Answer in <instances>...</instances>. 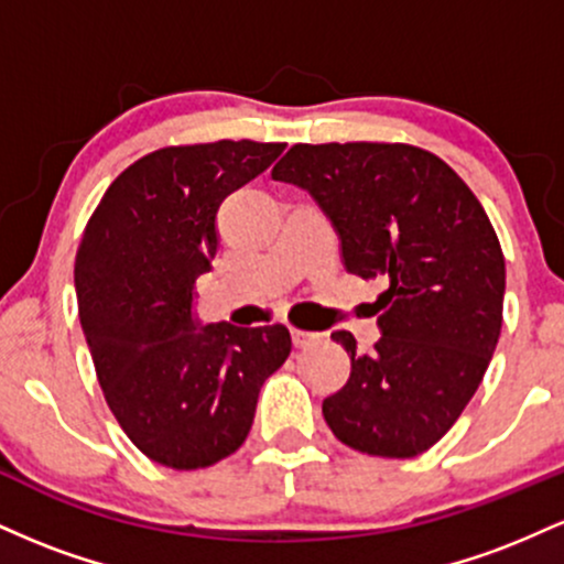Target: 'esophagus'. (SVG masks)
<instances>
[{"instance_id": "1", "label": "esophagus", "mask_w": 564, "mask_h": 564, "mask_svg": "<svg viewBox=\"0 0 564 564\" xmlns=\"http://www.w3.org/2000/svg\"><path fill=\"white\" fill-rule=\"evenodd\" d=\"M318 339H321V334L302 332V328H291V341H294V347H310V345H315Z\"/></svg>"}]
</instances>
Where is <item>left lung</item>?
I'll use <instances>...</instances> for the list:
<instances>
[{
    "label": "left lung",
    "instance_id": "left-lung-1",
    "mask_svg": "<svg viewBox=\"0 0 564 564\" xmlns=\"http://www.w3.org/2000/svg\"><path fill=\"white\" fill-rule=\"evenodd\" d=\"M273 180L332 219L347 273L387 281L371 355L332 334L352 373L323 419L368 456H419L462 416L498 345L507 268L494 225L443 159L403 142L294 145Z\"/></svg>",
    "mask_w": 564,
    "mask_h": 564
}]
</instances>
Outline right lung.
<instances>
[{
	"label": "right lung",
	"instance_id": "add662e5",
	"mask_svg": "<svg viewBox=\"0 0 564 564\" xmlns=\"http://www.w3.org/2000/svg\"><path fill=\"white\" fill-rule=\"evenodd\" d=\"M283 142L161 148L113 180L76 251V300L116 422L153 462L212 467L243 445L260 387L291 352L289 328L200 326L196 278L217 254L219 204Z\"/></svg>",
	"mask_w": 564,
	"mask_h": 564
}]
</instances>
